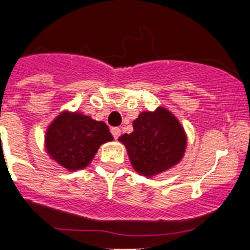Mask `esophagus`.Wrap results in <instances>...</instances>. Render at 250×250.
Returning a JSON list of instances; mask_svg holds the SVG:
<instances>
[{
  "instance_id": "obj_1",
  "label": "esophagus",
  "mask_w": 250,
  "mask_h": 250,
  "mask_svg": "<svg viewBox=\"0 0 250 250\" xmlns=\"http://www.w3.org/2000/svg\"><path fill=\"white\" fill-rule=\"evenodd\" d=\"M111 133H112V136H113L114 139H118L121 136V128H118V127L111 128Z\"/></svg>"
}]
</instances>
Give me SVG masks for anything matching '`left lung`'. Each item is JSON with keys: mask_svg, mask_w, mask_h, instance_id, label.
Segmentation results:
<instances>
[{"mask_svg": "<svg viewBox=\"0 0 250 250\" xmlns=\"http://www.w3.org/2000/svg\"><path fill=\"white\" fill-rule=\"evenodd\" d=\"M130 134L121 137L133 167L153 176L169 169L183 158L186 136L179 121L164 108L143 112L133 122Z\"/></svg>", "mask_w": 250, "mask_h": 250, "instance_id": "left-lung-1", "label": "left lung"}]
</instances>
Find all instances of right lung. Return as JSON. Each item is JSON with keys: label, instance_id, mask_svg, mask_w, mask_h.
<instances>
[{"label": "right lung", "instance_id": "1", "mask_svg": "<svg viewBox=\"0 0 250 250\" xmlns=\"http://www.w3.org/2000/svg\"><path fill=\"white\" fill-rule=\"evenodd\" d=\"M106 123L80 113H62L46 132V149L69 170L87 167L102 143L112 141Z\"/></svg>", "mask_w": 250, "mask_h": 250}]
</instances>
